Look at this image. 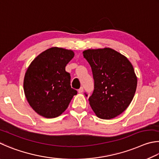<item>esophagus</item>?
I'll return each mask as SVG.
<instances>
[{"label":"esophagus","instance_id":"1","mask_svg":"<svg viewBox=\"0 0 159 159\" xmlns=\"http://www.w3.org/2000/svg\"><path fill=\"white\" fill-rule=\"evenodd\" d=\"M83 91H84V89H83V87H80V88L79 89H78V93H81L83 92Z\"/></svg>","mask_w":159,"mask_h":159}]
</instances>
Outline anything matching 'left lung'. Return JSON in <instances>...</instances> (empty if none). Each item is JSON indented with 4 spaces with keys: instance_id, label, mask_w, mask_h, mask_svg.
<instances>
[{
    "instance_id": "left-lung-1",
    "label": "left lung",
    "mask_w": 159,
    "mask_h": 159,
    "mask_svg": "<svg viewBox=\"0 0 159 159\" xmlns=\"http://www.w3.org/2000/svg\"><path fill=\"white\" fill-rule=\"evenodd\" d=\"M83 56L91 66L94 80L93 92L89 98L93 111L102 119L121 115L129 106L137 88L131 63L111 48L87 49Z\"/></svg>"
}]
</instances>
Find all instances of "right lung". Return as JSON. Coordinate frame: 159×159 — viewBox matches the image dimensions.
<instances>
[{
    "mask_svg": "<svg viewBox=\"0 0 159 159\" xmlns=\"http://www.w3.org/2000/svg\"><path fill=\"white\" fill-rule=\"evenodd\" d=\"M74 55L72 50L52 47L30 64L24 76V90L30 107L38 115L57 117L77 94L71 88L70 75L66 71Z\"/></svg>",
    "mask_w": 159,
    "mask_h": 159,
    "instance_id": "right-lung-1",
    "label": "right lung"
}]
</instances>
